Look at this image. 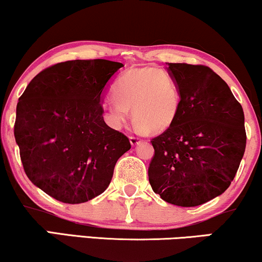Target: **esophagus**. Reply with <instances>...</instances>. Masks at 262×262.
Instances as JSON below:
<instances>
[{
    "mask_svg": "<svg viewBox=\"0 0 262 262\" xmlns=\"http://www.w3.org/2000/svg\"><path fill=\"white\" fill-rule=\"evenodd\" d=\"M129 140H130L132 146H137V145L140 144V139L137 137H129Z\"/></svg>",
    "mask_w": 262,
    "mask_h": 262,
    "instance_id": "1",
    "label": "esophagus"
}]
</instances>
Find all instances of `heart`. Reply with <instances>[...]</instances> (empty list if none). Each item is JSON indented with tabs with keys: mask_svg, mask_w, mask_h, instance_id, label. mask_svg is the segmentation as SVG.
Wrapping results in <instances>:
<instances>
[{
	"mask_svg": "<svg viewBox=\"0 0 262 262\" xmlns=\"http://www.w3.org/2000/svg\"><path fill=\"white\" fill-rule=\"evenodd\" d=\"M106 106V120L121 128L129 117L137 120L139 130L161 133L173 124L180 107V91L174 78L157 66H145L125 72L112 89Z\"/></svg>",
	"mask_w": 262,
	"mask_h": 262,
	"instance_id": "1",
	"label": "heart"
}]
</instances>
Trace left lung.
<instances>
[{"label": "left lung", "instance_id": "1", "mask_svg": "<svg viewBox=\"0 0 262 262\" xmlns=\"http://www.w3.org/2000/svg\"><path fill=\"white\" fill-rule=\"evenodd\" d=\"M167 71L180 91V107L173 124L152 139L148 181L168 203L196 207L233 180L246 151L244 112L208 66L168 62Z\"/></svg>", "mask_w": 262, "mask_h": 262}]
</instances>
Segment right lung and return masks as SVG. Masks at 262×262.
Instances as JSON below:
<instances>
[{
  "label": "right lung",
  "mask_w": 262,
  "mask_h": 262,
  "mask_svg": "<svg viewBox=\"0 0 262 262\" xmlns=\"http://www.w3.org/2000/svg\"><path fill=\"white\" fill-rule=\"evenodd\" d=\"M122 62H59L32 78L16 105L14 137L31 183L57 201L84 203L111 183L129 139L105 123L100 102Z\"/></svg>",
  "instance_id": "1"
}]
</instances>
